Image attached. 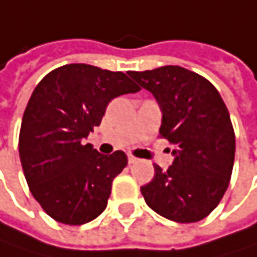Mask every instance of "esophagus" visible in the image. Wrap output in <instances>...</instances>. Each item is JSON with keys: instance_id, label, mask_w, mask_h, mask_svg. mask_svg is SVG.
<instances>
[{"instance_id": "34e87169", "label": "esophagus", "mask_w": 257, "mask_h": 257, "mask_svg": "<svg viewBox=\"0 0 257 257\" xmlns=\"http://www.w3.org/2000/svg\"><path fill=\"white\" fill-rule=\"evenodd\" d=\"M138 159L137 157H134V156H128V163L129 164H134V163H137Z\"/></svg>"}]
</instances>
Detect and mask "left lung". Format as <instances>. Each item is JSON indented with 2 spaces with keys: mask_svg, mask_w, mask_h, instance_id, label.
<instances>
[{
  "mask_svg": "<svg viewBox=\"0 0 257 257\" xmlns=\"http://www.w3.org/2000/svg\"><path fill=\"white\" fill-rule=\"evenodd\" d=\"M129 75L157 100L160 134L173 145V164L141 186L147 205L176 222L209 215L228 188L235 137L230 113L217 88L186 68L166 65Z\"/></svg>",
  "mask_w": 257,
  "mask_h": 257,
  "instance_id": "1",
  "label": "left lung"
}]
</instances>
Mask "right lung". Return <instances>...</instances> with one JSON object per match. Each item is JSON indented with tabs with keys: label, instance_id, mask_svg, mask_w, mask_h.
<instances>
[{
	"label": "right lung",
	"instance_id": "add662e5",
	"mask_svg": "<svg viewBox=\"0 0 257 257\" xmlns=\"http://www.w3.org/2000/svg\"><path fill=\"white\" fill-rule=\"evenodd\" d=\"M123 72L87 64L53 69L24 110L19 153L32 195L58 222L81 225L106 209L112 182L128 164L123 151L100 154L88 134L114 97L137 93Z\"/></svg>",
	"mask_w": 257,
	"mask_h": 257
}]
</instances>
